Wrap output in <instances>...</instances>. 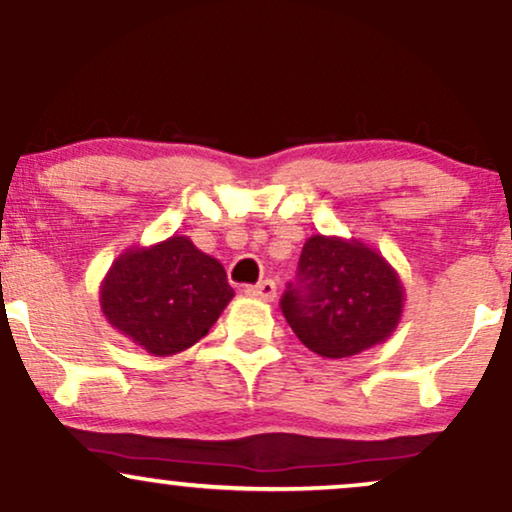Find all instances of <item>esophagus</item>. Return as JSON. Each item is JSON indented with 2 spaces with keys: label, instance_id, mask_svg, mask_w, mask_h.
Listing matches in <instances>:
<instances>
[{
  "label": "esophagus",
  "instance_id": "34e87169",
  "mask_svg": "<svg viewBox=\"0 0 512 512\" xmlns=\"http://www.w3.org/2000/svg\"><path fill=\"white\" fill-rule=\"evenodd\" d=\"M245 293H248L250 298H260V301H274V298H276V284L272 279H264V281H260V284L248 286Z\"/></svg>",
  "mask_w": 512,
  "mask_h": 512
}]
</instances>
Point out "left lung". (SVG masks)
Wrapping results in <instances>:
<instances>
[{"instance_id": "obj_1", "label": "left lung", "mask_w": 512, "mask_h": 512, "mask_svg": "<svg viewBox=\"0 0 512 512\" xmlns=\"http://www.w3.org/2000/svg\"><path fill=\"white\" fill-rule=\"evenodd\" d=\"M404 284L383 252L356 238L305 240L298 284L281 298L296 337L322 358H351L395 334L404 313Z\"/></svg>"}]
</instances>
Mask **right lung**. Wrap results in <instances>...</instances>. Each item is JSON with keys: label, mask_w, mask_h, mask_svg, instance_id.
Instances as JSON below:
<instances>
[{"label": "right lung", "mask_w": 512, "mask_h": 512, "mask_svg": "<svg viewBox=\"0 0 512 512\" xmlns=\"http://www.w3.org/2000/svg\"><path fill=\"white\" fill-rule=\"evenodd\" d=\"M233 296L223 264L178 233L122 250L98 289L108 325L158 358L207 337Z\"/></svg>", "instance_id": "add662e5"}]
</instances>
